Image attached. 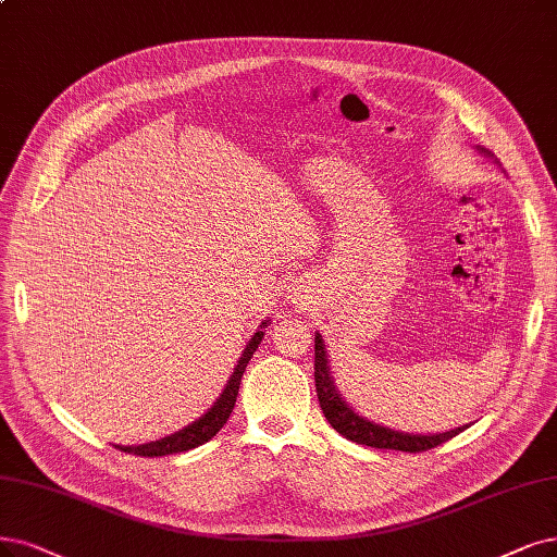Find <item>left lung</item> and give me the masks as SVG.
Returning a JSON list of instances; mask_svg holds the SVG:
<instances>
[{
	"mask_svg": "<svg viewBox=\"0 0 557 557\" xmlns=\"http://www.w3.org/2000/svg\"><path fill=\"white\" fill-rule=\"evenodd\" d=\"M314 381H317V397L321 404V410L325 420L331 426L348 441L367 447H379V449H401V451H426L434 449L449 438L459 436L466 426H459L455 431H445V434L436 436H410L401 434V431H393L387 426L374 424L364 418H360L354 408H348L346 401L339 397L335 381L331 376V367H327V354L321 335L314 337Z\"/></svg>",
	"mask_w": 557,
	"mask_h": 557,
	"instance_id": "obj_1",
	"label": "left lung"
}]
</instances>
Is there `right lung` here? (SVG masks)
<instances>
[{
  "label": "right lung",
  "instance_id": "obj_1",
  "mask_svg": "<svg viewBox=\"0 0 557 557\" xmlns=\"http://www.w3.org/2000/svg\"><path fill=\"white\" fill-rule=\"evenodd\" d=\"M265 325V323H261ZM261 337H263V331H257L255 337L250 339V344L245 346V351L234 369V374L230 379V383H226L224 393L220 395V399L215 401V406L206 413L203 418H199L197 422H193L190 426L181 429L178 434H172L168 438H160L156 443H147V445H137V447H123V445H116V449L121 451H128V455H137V457H168V455H176V451H188V449H195L203 443H209L218 431L224 426V422L230 420L232 410H234V404H236V395H238V385H240V379H243V372L247 362H250V358L255 356V351L261 344Z\"/></svg>",
  "mask_w": 557,
  "mask_h": 557
}]
</instances>
